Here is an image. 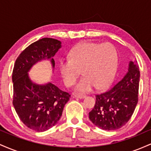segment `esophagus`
Returning <instances> with one entry per match:
<instances>
[{
    "mask_svg": "<svg viewBox=\"0 0 151 151\" xmlns=\"http://www.w3.org/2000/svg\"><path fill=\"white\" fill-rule=\"evenodd\" d=\"M74 98H77V99H84L86 97L85 95L81 94V93H75L73 94Z\"/></svg>",
    "mask_w": 151,
    "mask_h": 151,
    "instance_id": "esophagus-1",
    "label": "esophagus"
}]
</instances>
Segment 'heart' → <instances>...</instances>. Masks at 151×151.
I'll return each instance as SVG.
<instances>
[{
    "label": "heart",
    "instance_id": "b5f03b06",
    "mask_svg": "<svg viewBox=\"0 0 151 151\" xmlns=\"http://www.w3.org/2000/svg\"><path fill=\"white\" fill-rule=\"evenodd\" d=\"M68 60L62 62L60 70L67 86L75 83L81 70L83 77L75 86L81 93L89 92L95 86L103 88L112 80L116 71L118 53L110 43L83 42L69 53Z\"/></svg>",
    "mask_w": 151,
    "mask_h": 151
}]
</instances>
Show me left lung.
I'll list each match as a JSON object with an SVG mask.
<instances>
[{
  "mask_svg": "<svg viewBox=\"0 0 151 151\" xmlns=\"http://www.w3.org/2000/svg\"><path fill=\"white\" fill-rule=\"evenodd\" d=\"M140 71L137 62L130 61L124 78L105 92L96 95V103L89 113L90 121L106 131H113L124 126L138 103Z\"/></svg>",
  "mask_w": 151,
  "mask_h": 151,
  "instance_id": "8db88e82",
  "label": "left lung"
}]
</instances>
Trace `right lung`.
<instances>
[{
    "instance_id": "1",
    "label": "right lung",
    "mask_w": 151,
    "mask_h": 151,
    "mask_svg": "<svg viewBox=\"0 0 151 151\" xmlns=\"http://www.w3.org/2000/svg\"><path fill=\"white\" fill-rule=\"evenodd\" d=\"M61 47L62 42L58 40L42 38L25 48L15 62L12 76L13 104L22 122L37 132L57 124L70 95L51 82L36 84L28 72L33 65L43 60H49L55 68L53 57Z\"/></svg>"
}]
</instances>
